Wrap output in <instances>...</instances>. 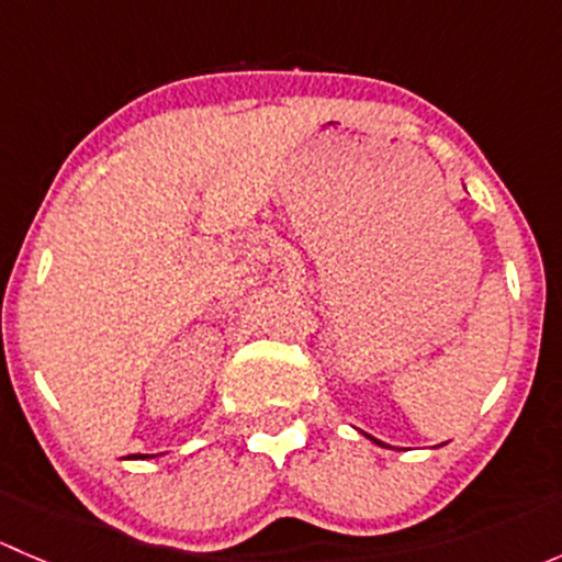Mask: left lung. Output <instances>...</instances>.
<instances>
[{
	"label": "left lung",
	"mask_w": 562,
	"mask_h": 562,
	"mask_svg": "<svg viewBox=\"0 0 562 562\" xmlns=\"http://www.w3.org/2000/svg\"><path fill=\"white\" fill-rule=\"evenodd\" d=\"M372 440H375V438H372ZM375 443H381V440H375ZM381 446H386V443H381Z\"/></svg>",
	"instance_id": "left-lung-1"
}]
</instances>
